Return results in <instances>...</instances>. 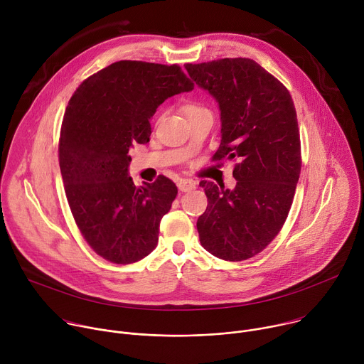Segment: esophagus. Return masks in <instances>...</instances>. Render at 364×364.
<instances>
[{
  "instance_id": "obj_1",
  "label": "esophagus",
  "mask_w": 364,
  "mask_h": 364,
  "mask_svg": "<svg viewBox=\"0 0 364 364\" xmlns=\"http://www.w3.org/2000/svg\"><path fill=\"white\" fill-rule=\"evenodd\" d=\"M177 187L180 191H191L196 188V183L193 180H188V178H180L177 181Z\"/></svg>"
}]
</instances>
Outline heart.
Masks as SVG:
<instances>
[{"label":"heart","mask_w":364,"mask_h":364,"mask_svg":"<svg viewBox=\"0 0 364 364\" xmlns=\"http://www.w3.org/2000/svg\"><path fill=\"white\" fill-rule=\"evenodd\" d=\"M183 111H184V114H186L187 118L194 117V115H198V114L209 112V109L204 108L203 105H200V103H196V102H187L186 105L183 107Z\"/></svg>","instance_id":"obj_1"}]
</instances>
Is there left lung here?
<instances>
[{
    "label": "left lung",
    "instance_id": "left-lung-1",
    "mask_svg": "<svg viewBox=\"0 0 364 364\" xmlns=\"http://www.w3.org/2000/svg\"><path fill=\"white\" fill-rule=\"evenodd\" d=\"M184 68L219 105L222 139L213 160H237L233 188L200 183L209 200L197 220L200 243L225 261H245L274 240L291 209L301 171L294 102L278 79L250 59Z\"/></svg>",
    "mask_w": 364,
    "mask_h": 364
}]
</instances>
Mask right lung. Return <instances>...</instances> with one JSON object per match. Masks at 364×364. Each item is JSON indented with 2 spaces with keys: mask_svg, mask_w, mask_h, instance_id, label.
<instances>
[{
  "mask_svg": "<svg viewBox=\"0 0 364 364\" xmlns=\"http://www.w3.org/2000/svg\"><path fill=\"white\" fill-rule=\"evenodd\" d=\"M193 87L177 65L121 60L83 80L68 103L59 142L66 197L85 240L109 262H138L159 243L177 187L164 176L136 187L128 152L149 141L161 103Z\"/></svg>",
  "mask_w": 364,
  "mask_h": 364,
  "instance_id": "right-lung-1",
  "label": "right lung"
}]
</instances>
